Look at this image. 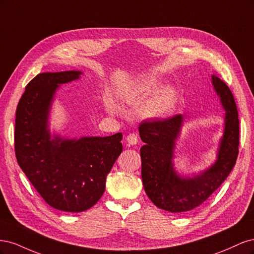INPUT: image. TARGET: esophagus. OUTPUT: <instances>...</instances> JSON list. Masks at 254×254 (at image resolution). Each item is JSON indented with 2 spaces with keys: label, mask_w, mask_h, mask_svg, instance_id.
Returning a JSON list of instances; mask_svg holds the SVG:
<instances>
[{
  "label": "esophagus",
  "mask_w": 254,
  "mask_h": 254,
  "mask_svg": "<svg viewBox=\"0 0 254 254\" xmlns=\"http://www.w3.org/2000/svg\"><path fill=\"white\" fill-rule=\"evenodd\" d=\"M137 140H139V137H137L136 133H129L126 137L128 145H135L137 143Z\"/></svg>",
  "instance_id": "obj_1"
}]
</instances>
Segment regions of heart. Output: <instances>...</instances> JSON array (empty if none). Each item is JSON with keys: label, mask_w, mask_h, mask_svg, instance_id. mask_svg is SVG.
<instances>
[{"label": "heart", "mask_w": 254, "mask_h": 254, "mask_svg": "<svg viewBox=\"0 0 254 254\" xmlns=\"http://www.w3.org/2000/svg\"><path fill=\"white\" fill-rule=\"evenodd\" d=\"M159 84L155 81H144L137 86L130 95L131 101H142L153 94ZM176 102V93L170 88H163L157 91L155 95L144 107V112L148 117H163L171 111Z\"/></svg>", "instance_id": "1"}]
</instances>
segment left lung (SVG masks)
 Listing matches in <instances>:
<instances>
[{"label": "left lung", "instance_id": "1", "mask_svg": "<svg viewBox=\"0 0 254 254\" xmlns=\"http://www.w3.org/2000/svg\"><path fill=\"white\" fill-rule=\"evenodd\" d=\"M226 113L225 134L220 142L218 160L211 168L193 179H181L172 164L175 140L182 124L181 115L142 122L140 136L145 143L140 153L142 181L153 204L172 213H183L203 203L226 180L236 163L240 145V121L231 90L212 76Z\"/></svg>", "mask_w": 254, "mask_h": 254}]
</instances>
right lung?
Instances as JSON below:
<instances>
[{"instance_id":"right-lung-1","label":"right lung","mask_w":254,"mask_h":254,"mask_svg":"<svg viewBox=\"0 0 254 254\" xmlns=\"http://www.w3.org/2000/svg\"><path fill=\"white\" fill-rule=\"evenodd\" d=\"M79 75L77 71L38 74L26 84L16 111L18 163L44 201L64 212H83L101 199L106 177L123 150L121 132L50 140L47 118L55 90Z\"/></svg>"}]
</instances>
